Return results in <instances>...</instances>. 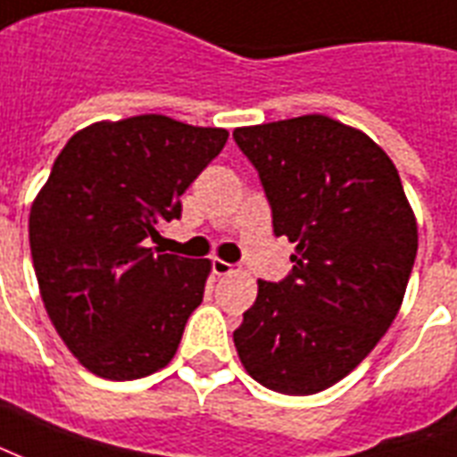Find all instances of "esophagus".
<instances>
[{"label":"esophagus","instance_id":"34e87169","mask_svg":"<svg viewBox=\"0 0 457 457\" xmlns=\"http://www.w3.org/2000/svg\"><path fill=\"white\" fill-rule=\"evenodd\" d=\"M237 269L232 266V263L222 262V259H212V273L215 276H229V273H235Z\"/></svg>","mask_w":457,"mask_h":457}]
</instances>
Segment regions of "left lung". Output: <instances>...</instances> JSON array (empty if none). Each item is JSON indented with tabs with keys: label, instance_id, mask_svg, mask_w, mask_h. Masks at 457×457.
Masks as SVG:
<instances>
[{
	"label": "left lung",
	"instance_id": "1",
	"mask_svg": "<svg viewBox=\"0 0 457 457\" xmlns=\"http://www.w3.org/2000/svg\"><path fill=\"white\" fill-rule=\"evenodd\" d=\"M293 271L259 280L235 329L242 366L283 395H314L353 370L397 317L417 256V218L378 145L322 113L237 128Z\"/></svg>",
	"mask_w": 457,
	"mask_h": 457
}]
</instances>
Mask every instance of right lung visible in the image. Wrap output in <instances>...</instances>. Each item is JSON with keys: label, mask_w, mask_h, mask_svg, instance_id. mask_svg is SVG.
<instances>
[{"label": "right lung", "mask_w": 457, "mask_h": 457, "mask_svg": "<svg viewBox=\"0 0 457 457\" xmlns=\"http://www.w3.org/2000/svg\"><path fill=\"white\" fill-rule=\"evenodd\" d=\"M228 135L145 113L87 125L57 154L30 205V256L50 322L94 375L137 380L177 353L211 262L150 239Z\"/></svg>", "instance_id": "1"}]
</instances>
